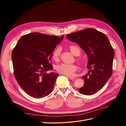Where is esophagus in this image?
I'll return each instance as SVG.
<instances>
[{"instance_id": "34e87169", "label": "esophagus", "mask_w": 126, "mask_h": 126, "mask_svg": "<svg viewBox=\"0 0 126 126\" xmlns=\"http://www.w3.org/2000/svg\"><path fill=\"white\" fill-rule=\"evenodd\" d=\"M69 78L70 79H71V80H74V79H75L76 78L74 77H69Z\"/></svg>"}]
</instances>
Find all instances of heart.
I'll list each match as a JSON object with an SVG mask.
<instances>
[{
	"label": "heart",
	"mask_w": 126,
	"mask_h": 126,
	"mask_svg": "<svg viewBox=\"0 0 126 126\" xmlns=\"http://www.w3.org/2000/svg\"><path fill=\"white\" fill-rule=\"evenodd\" d=\"M71 52L75 56H78L80 54V49L76 46H70L69 47ZM61 53V49L57 48L52 52V58L55 61H58L59 59V57ZM56 70L60 74L64 75L72 76L75 74V72L77 70V67L75 64H67L62 63L58 65L56 67Z\"/></svg>",
	"instance_id": "obj_1"
}]
</instances>
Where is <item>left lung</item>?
Wrapping results in <instances>:
<instances>
[{
	"label": "left lung",
	"instance_id": "obj_1",
	"mask_svg": "<svg viewBox=\"0 0 126 126\" xmlns=\"http://www.w3.org/2000/svg\"><path fill=\"white\" fill-rule=\"evenodd\" d=\"M67 38L78 44L88 56V73L82 76L85 83L79 93L91 95L105 86L112 74L114 51L104 33L87 28L68 34Z\"/></svg>",
	"mask_w": 126,
	"mask_h": 126
}]
</instances>
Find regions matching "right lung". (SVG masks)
Returning a JSON list of instances; mask_svg holds the SVG:
<instances>
[{
    "instance_id": "obj_1",
    "label": "right lung",
    "mask_w": 126,
    "mask_h": 126,
    "mask_svg": "<svg viewBox=\"0 0 126 126\" xmlns=\"http://www.w3.org/2000/svg\"><path fill=\"white\" fill-rule=\"evenodd\" d=\"M61 37L39 32L22 36L12 52L14 74L19 85L34 98L48 96L53 90L58 74L51 72L52 52Z\"/></svg>"
}]
</instances>
